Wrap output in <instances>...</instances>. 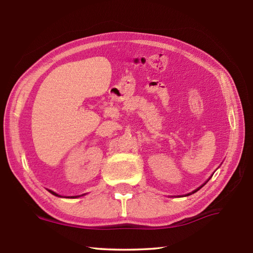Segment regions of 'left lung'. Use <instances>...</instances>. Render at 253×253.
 <instances>
[{"instance_id":"8db88e82","label":"left lung","mask_w":253,"mask_h":253,"mask_svg":"<svg viewBox=\"0 0 253 253\" xmlns=\"http://www.w3.org/2000/svg\"><path fill=\"white\" fill-rule=\"evenodd\" d=\"M210 179H211V177H210ZM210 179H209V180H207V181H206V182H205V183H204V184H203V185H202V186H201V187H199V189H196V190H195V191H193V192H192V193H189V194H186V196H187V195H191V194H193V193H195V192H197V191H199V190H200V189H202V187H203V186H204V185H205V184H206V183H207V182H209V181H210Z\"/></svg>"}]
</instances>
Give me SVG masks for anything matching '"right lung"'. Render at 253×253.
<instances>
[{
	"label": "right lung",
	"instance_id": "right-lung-1",
	"mask_svg": "<svg viewBox=\"0 0 253 253\" xmlns=\"http://www.w3.org/2000/svg\"><path fill=\"white\" fill-rule=\"evenodd\" d=\"M49 192H50L51 193V194H53V195H56V196H60V195H58L57 194V193H54V192H52V191H50V190H49ZM72 197V199H74V197H79V196H71Z\"/></svg>",
	"mask_w": 253,
	"mask_h": 253
}]
</instances>
